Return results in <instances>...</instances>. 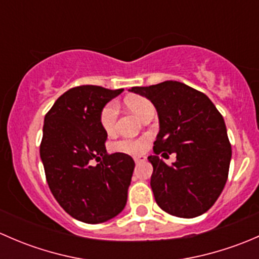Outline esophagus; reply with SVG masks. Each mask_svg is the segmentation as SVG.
Returning a JSON list of instances; mask_svg holds the SVG:
<instances>
[{"instance_id":"obj_1","label":"esophagus","mask_w":259,"mask_h":259,"mask_svg":"<svg viewBox=\"0 0 259 259\" xmlns=\"http://www.w3.org/2000/svg\"><path fill=\"white\" fill-rule=\"evenodd\" d=\"M134 160H135V163H142V161L146 160V156L145 155H137V156H134Z\"/></svg>"}]
</instances>
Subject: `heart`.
<instances>
[{
  "instance_id": "heart-1",
  "label": "heart",
  "mask_w": 259,
  "mask_h": 259,
  "mask_svg": "<svg viewBox=\"0 0 259 259\" xmlns=\"http://www.w3.org/2000/svg\"><path fill=\"white\" fill-rule=\"evenodd\" d=\"M126 104L138 116L143 117L145 113L149 110L154 109L153 104L143 96H130L126 99ZM117 113H119V108H117V103L115 100L109 101L101 109L100 115H99V121H100L101 127L104 132L108 134L114 132L115 124H116ZM146 144L145 138H140V139H130V138H124V139H119L111 144V150L117 151V153H125V154H139L144 150Z\"/></svg>"
}]
</instances>
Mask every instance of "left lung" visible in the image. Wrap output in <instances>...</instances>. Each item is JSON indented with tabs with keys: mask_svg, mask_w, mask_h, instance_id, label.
<instances>
[{
	"mask_svg": "<svg viewBox=\"0 0 259 259\" xmlns=\"http://www.w3.org/2000/svg\"><path fill=\"white\" fill-rule=\"evenodd\" d=\"M156 108L160 130L154 142L155 155L150 185L159 207L171 215L194 218L205 213L221 195L231 163L232 148L226 122L210 99L179 81L135 86ZM177 154L176 163L157 155Z\"/></svg>",
	"mask_w": 259,
	"mask_h": 259,
	"instance_id": "left-lung-1",
	"label": "left lung"
}]
</instances>
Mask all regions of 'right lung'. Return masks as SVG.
Listing matches in <instances>:
<instances>
[{
	"mask_svg": "<svg viewBox=\"0 0 259 259\" xmlns=\"http://www.w3.org/2000/svg\"><path fill=\"white\" fill-rule=\"evenodd\" d=\"M121 91L75 86L45 115L40 156L49 188L64 210L83 223L109 221L126 204L135 163L127 154L106 151L108 133L99 121L103 106Z\"/></svg>",
	"mask_w": 259,
	"mask_h": 259,
	"instance_id": "right-lung-1",
	"label": "right lung"
}]
</instances>
